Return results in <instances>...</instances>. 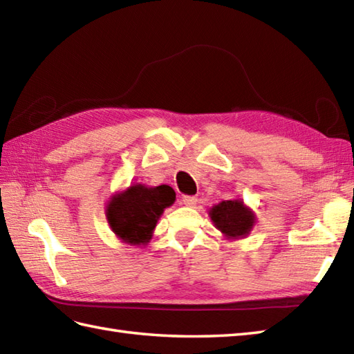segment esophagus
I'll list each match as a JSON object with an SVG mask.
<instances>
[{"mask_svg": "<svg viewBox=\"0 0 354 354\" xmlns=\"http://www.w3.org/2000/svg\"><path fill=\"white\" fill-rule=\"evenodd\" d=\"M196 202H198L196 196H184L183 198V204L185 207H194V205H196Z\"/></svg>", "mask_w": 354, "mask_h": 354, "instance_id": "esophagus-1", "label": "esophagus"}]
</instances>
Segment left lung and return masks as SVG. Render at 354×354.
<instances>
[{"label": "left lung", "instance_id": "left-lung-1", "mask_svg": "<svg viewBox=\"0 0 354 354\" xmlns=\"http://www.w3.org/2000/svg\"><path fill=\"white\" fill-rule=\"evenodd\" d=\"M209 217L214 227L227 239H243L252 230L255 216L243 201H222L221 204L209 208Z\"/></svg>", "mask_w": 354, "mask_h": 354}]
</instances>
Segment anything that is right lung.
Returning <instances> with one entry per match:
<instances>
[{"instance_id":"right-lung-1","label":"right lung","mask_w":354,"mask_h":354,"mask_svg":"<svg viewBox=\"0 0 354 354\" xmlns=\"http://www.w3.org/2000/svg\"><path fill=\"white\" fill-rule=\"evenodd\" d=\"M176 199L169 185L146 187L133 184L108 202L106 219L114 234L129 245H146L152 239L164 208Z\"/></svg>"}]
</instances>
